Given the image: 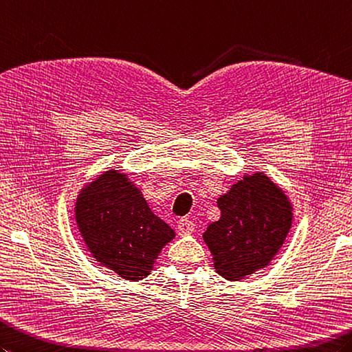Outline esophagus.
I'll return each mask as SVG.
<instances>
[{"instance_id": "34e87169", "label": "esophagus", "mask_w": 352, "mask_h": 352, "mask_svg": "<svg viewBox=\"0 0 352 352\" xmlns=\"http://www.w3.org/2000/svg\"><path fill=\"white\" fill-rule=\"evenodd\" d=\"M177 231L179 235H189L195 231V223L190 219H179L177 222Z\"/></svg>"}]
</instances>
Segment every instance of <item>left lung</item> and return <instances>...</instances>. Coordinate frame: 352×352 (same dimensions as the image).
Here are the masks:
<instances>
[{"instance_id": "left-lung-1", "label": "left lung", "mask_w": 352, "mask_h": 352, "mask_svg": "<svg viewBox=\"0 0 352 352\" xmlns=\"http://www.w3.org/2000/svg\"><path fill=\"white\" fill-rule=\"evenodd\" d=\"M217 207L220 219L202 235L216 272L236 282L267 267L291 230L288 196L264 173H255L232 184Z\"/></svg>"}]
</instances>
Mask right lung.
Here are the masks:
<instances>
[{
    "label": "right lung",
    "instance_id": "right-lung-1",
    "mask_svg": "<svg viewBox=\"0 0 352 352\" xmlns=\"http://www.w3.org/2000/svg\"><path fill=\"white\" fill-rule=\"evenodd\" d=\"M78 230L97 263L126 280L150 274L175 232L146 204L142 192L117 169L88 183L78 195Z\"/></svg>",
    "mask_w": 352,
    "mask_h": 352
}]
</instances>
